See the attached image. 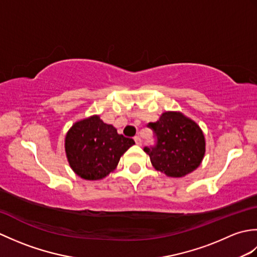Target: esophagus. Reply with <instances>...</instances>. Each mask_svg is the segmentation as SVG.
Here are the masks:
<instances>
[{
    "instance_id": "esophagus-1",
    "label": "esophagus",
    "mask_w": 257,
    "mask_h": 257,
    "mask_svg": "<svg viewBox=\"0 0 257 257\" xmlns=\"http://www.w3.org/2000/svg\"><path fill=\"white\" fill-rule=\"evenodd\" d=\"M134 139H135V143H136V144H137L138 146H141V139H140L139 136H136V137H135Z\"/></svg>"
}]
</instances>
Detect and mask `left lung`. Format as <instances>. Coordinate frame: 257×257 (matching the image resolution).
Listing matches in <instances>:
<instances>
[{
	"label": "left lung",
	"instance_id": "1",
	"mask_svg": "<svg viewBox=\"0 0 257 257\" xmlns=\"http://www.w3.org/2000/svg\"><path fill=\"white\" fill-rule=\"evenodd\" d=\"M158 143L145 148L157 171L170 178H183L201 165L205 155V137L200 125L181 111H165L150 122Z\"/></svg>",
	"mask_w": 257,
	"mask_h": 257
}]
</instances>
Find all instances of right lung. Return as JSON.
Returning <instances> with one entry per match:
<instances>
[{
    "label": "right lung",
    "instance_id": "add662e5",
    "mask_svg": "<svg viewBox=\"0 0 257 257\" xmlns=\"http://www.w3.org/2000/svg\"><path fill=\"white\" fill-rule=\"evenodd\" d=\"M135 145L134 139L117 133L99 114L76 121L65 137V152L72 170L90 181L101 180L117 168L121 156Z\"/></svg>",
    "mask_w": 257,
    "mask_h": 257
}]
</instances>
